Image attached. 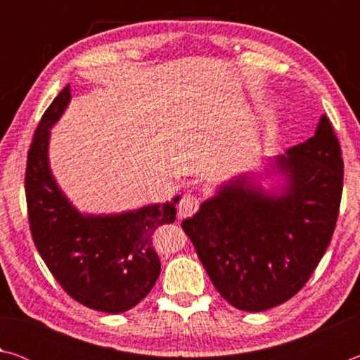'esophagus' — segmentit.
Returning <instances> with one entry per match:
<instances>
[{"instance_id": "esophagus-1", "label": "esophagus", "mask_w": 360, "mask_h": 360, "mask_svg": "<svg viewBox=\"0 0 360 360\" xmlns=\"http://www.w3.org/2000/svg\"><path fill=\"white\" fill-rule=\"evenodd\" d=\"M198 208H200V200L195 197V195H191V193L184 195L178 206V217L179 219L191 217L198 211Z\"/></svg>"}]
</instances>
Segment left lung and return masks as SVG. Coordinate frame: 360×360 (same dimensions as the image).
<instances>
[{"label":"left lung","mask_w":360,"mask_h":360,"mask_svg":"<svg viewBox=\"0 0 360 360\" xmlns=\"http://www.w3.org/2000/svg\"><path fill=\"white\" fill-rule=\"evenodd\" d=\"M283 195L238 178L182 221L212 284L231 307L259 313L300 290L330 245L343 193V157L322 115L314 136L278 157Z\"/></svg>","instance_id":"1"}]
</instances>
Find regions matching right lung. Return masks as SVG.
<instances>
[{
  "label": "right lung",
  "mask_w": 360,
  "mask_h": 360,
  "mask_svg": "<svg viewBox=\"0 0 360 360\" xmlns=\"http://www.w3.org/2000/svg\"><path fill=\"white\" fill-rule=\"evenodd\" d=\"M70 87L46 109L30 144L25 169L28 222L49 271L71 298L103 313H124L143 300L160 275L152 236L176 221V203L115 216H82L53 181L47 162L49 129L70 101Z\"/></svg>",
  "instance_id": "right-lung-1"
}]
</instances>
